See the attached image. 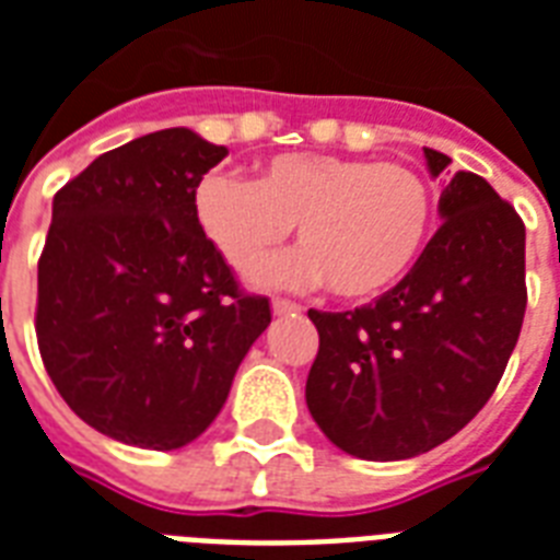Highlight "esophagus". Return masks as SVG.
<instances>
[{"label": "esophagus", "instance_id": "esophagus-1", "mask_svg": "<svg viewBox=\"0 0 560 560\" xmlns=\"http://www.w3.org/2000/svg\"><path fill=\"white\" fill-rule=\"evenodd\" d=\"M302 307L296 302H288V299H272V314L276 316H290V314H299Z\"/></svg>", "mask_w": 560, "mask_h": 560}]
</instances>
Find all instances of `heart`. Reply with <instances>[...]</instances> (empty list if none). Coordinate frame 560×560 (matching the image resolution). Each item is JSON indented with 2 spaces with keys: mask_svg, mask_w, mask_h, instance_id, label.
I'll use <instances>...</instances> for the list:
<instances>
[{
  "mask_svg": "<svg viewBox=\"0 0 560 560\" xmlns=\"http://www.w3.org/2000/svg\"><path fill=\"white\" fill-rule=\"evenodd\" d=\"M197 223L235 270H249L299 223L296 253L253 272L255 284L363 302L395 288L424 249L433 194L398 162L288 153L258 179L209 174L194 194Z\"/></svg>",
  "mask_w": 560,
  "mask_h": 560,
  "instance_id": "obj_1",
  "label": "heart"
}]
</instances>
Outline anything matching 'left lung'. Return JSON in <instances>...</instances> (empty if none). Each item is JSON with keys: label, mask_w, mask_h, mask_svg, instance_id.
I'll use <instances>...</instances> for the list:
<instances>
[{"label": "left lung", "mask_w": 560, "mask_h": 560, "mask_svg": "<svg viewBox=\"0 0 560 560\" xmlns=\"http://www.w3.org/2000/svg\"><path fill=\"white\" fill-rule=\"evenodd\" d=\"M430 177L451 156L424 148ZM442 226L372 305L307 311L319 351L305 400L328 442L369 462L412 459L456 435L503 377L526 314V226L486 179L456 171Z\"/></svg>", "instance_id": "left-lung-1"}]
</instances>
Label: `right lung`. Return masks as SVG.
Masks as SVG:
<instances>
[{"instance_id": "right-lung-1", "label": "right lung", "mask_w": 560, "mask_h": 560, "mask_svg": "<svg viewBox=\"0 0 560 560\" xmlns=\"http://www.w3.org/2000/svg\"><path fill=\"white\" fill-rule=\"evenodd\" d=\"M188 127L101 153L51 202L37 267V342L78 418L116 442L177 451L218 418L270 325L197 223L223 156Z\"/></svg>"}]
</instances>
